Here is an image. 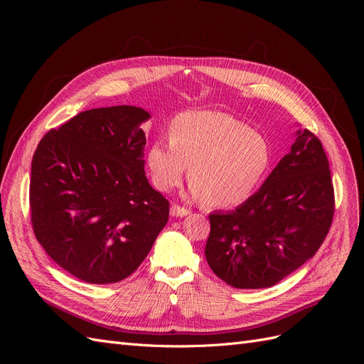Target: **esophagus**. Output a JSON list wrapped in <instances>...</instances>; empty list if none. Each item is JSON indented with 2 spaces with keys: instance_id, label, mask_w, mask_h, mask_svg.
Returning <instances> with one entry per match:
<instances>
[{
  "instance_id": "obj_1",
  "label": "esophagus",
  "mask_w": 364,
  "mask_h": 364,
  "mask_svg": "<svg viewBox=\"0 0 364 364\" xmlns=\"http://www.w3.org/2000/svg\"><path fill=\"white\" fill-rule=\"evenodd\" d=\"M169 214H171V217H186V215L190 214V211L186 208L178 206V205H172L169 208Z\"/></svg>"
}]
</instances>
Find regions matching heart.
<instances>
[{
    "mask_svg": "<svg viewBox=\"0 0 364 364\" xmlns=\"http://www.w3.org/2000/svg\"><path fill=\"white\" fill-rule=\"evenodd\" d=\"M272 159V146L261 132L213 110L180 114L172 122L171 137L153 141L146 156L151 183L161 192L178 186L190 166V196L217 208L250 199Z\"/></svg>",
    "mask_w": 364,
    "mask_h": 364,
    "instance_id": "obj_1",
    "label": "heart"
}]
</instances>
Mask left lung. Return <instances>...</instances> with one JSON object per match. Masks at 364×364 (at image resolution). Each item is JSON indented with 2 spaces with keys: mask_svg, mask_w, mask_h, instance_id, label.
<instances>
[{
  "mask_svg": "<svg viewBox=\"0 0 364 364\" xmlns=\"http://www.w3.org/2000/svg\"><path fill=\"white\" fill-rule=\"evenodd\" d=\"M333 205L326 153L314 134L298 128L291 151L257 193L235 211L209 215L206 261L233 288H270L314 257Z\"/></svg>",
  "mask_w": 364,
  "mask_h": 364,
  "instance_id": "left-lung-1",
  "label": "left lung"
}]
</instances>
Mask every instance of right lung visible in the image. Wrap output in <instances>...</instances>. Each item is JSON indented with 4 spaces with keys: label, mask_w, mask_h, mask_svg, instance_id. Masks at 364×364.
<instances>
[{
    "label": "right lung",
    "mask_w": 364,
    "mask_h": 364,
    "mask_svg": "<svg viewBox=\"0 0 364 364\" xmlns=\"http://www.w3.org/2000/svg\"><path fill=\"white\" fill-rule=\"evenodd\" d=\"M150 113L137 106L81 112L48 131L31 165V220L41 246L92 284L139 269L168 223L169 203L144 174Z\"/></svg>",
    "instance_id": "1"
}]
</instances>
